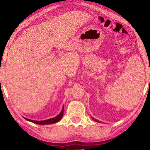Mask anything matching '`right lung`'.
<instances>
[{"label":"right lung","mask_w":150,"mask_h":150,"mask_svg":"<svg viewBox=\"0 0 150 150\" xmlns=\"http://www.w3.org/2000/svg\"><path fill=\"white\" fill-rule=\"evenodd\" d=\"M64 115V108L62 109V110L61 111V112L60 113L59 115H58L57 117H54V118H52V119H48V120H42V121H37V120H30L26 119V118H24L25 119L30 121L31 122H33L35 124H54L55 122H59V121L61 119V118Z\"/></svg>","instance_id":"1"}]
</instances>
